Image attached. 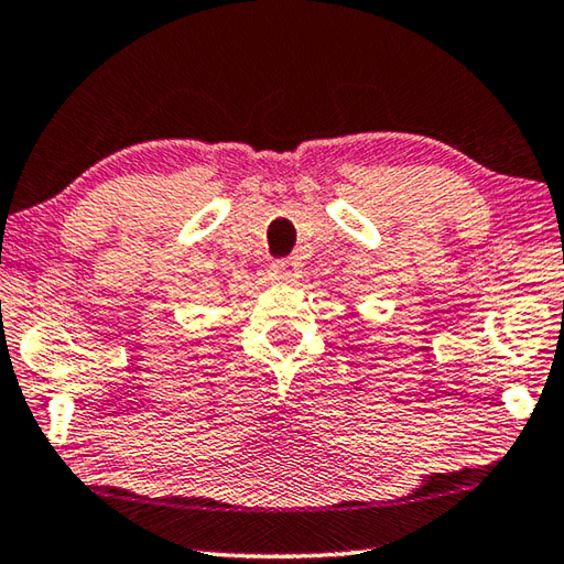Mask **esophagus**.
<instances>
[{"instance_id":"1","label":"esophagus","mask_w":564,"mask_h":564,"mask_svg":"<svg viewBox=\"0 0 564 564\" xmlns=\"http://www.w3.org/2000/svg\"><path fill=\"white\" fill-rule=\"evenodd\" d=\"M270 276L280 282H292L300 276V262L294 257H288V260H274L270 264Z\"/></svg>"}]
</instances>
